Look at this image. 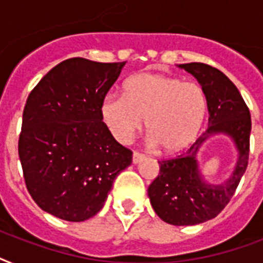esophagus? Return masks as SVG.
<instances>
[{
  "label": "esophagus",
  "instance_id": "34e87169",
  "mask_svg": "<svg viewBox=\"0 0 263 263\" xmlns=\"http://www.w3.org/2000/svg\"><path fill=\"white\" fill-rule=\"evenodd\" d=\"M143 158H144L143 154H140V153L138 152H134V154H132V162H134V164H139L140 161L143 160Z\"/></svg>",
  "mask_w": 263,
  "mask_h": 263
}]
</instances>
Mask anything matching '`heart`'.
Masks as SVG:
<instances>
[{"label": "heart", "instance_id": "b5f03b06", "mask_svg": "<svg viewBox=\"0 0 263 263\" xmlns=\"http://www.w3.org/2000/svg\"><path fill=\"white\" fill-rule=\"evenodd\" d=\"M208 115L206 92L198 83L144 72L123 84L121 95H106L103 124L120 143L129 142L144 120L146 135L165 154L187 148L199 135Z\"/></svg>", "mask_w": 263, "mask_h": 263}]
</instances>
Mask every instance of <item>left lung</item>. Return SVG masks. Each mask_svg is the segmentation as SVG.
I'll use <instances>...</instances> for the list:
<instances>
[{
  "instance_id": "obj_1",
  "label": "left lung",
  "mask_w": 263,
  "mask_h": 263,
  "mask_svg": "<svg viewBox=\"0 0 263 263\" xmlns=\"http://www.w3.org/2000/svg\"><path fill=\"white\" fill-rule=\"evenodd\" d=\"M177 67L191 73L206 92L209 127L184 154L158 161L160 173L147 194L162 221L172 225H196L218 216L236 191L249 164L251 116L236 86L217 68L202 63ZM218 133L233 139L238 157L231 175L214 184L200 173L197 154L204 142Z\"/></svg>"
}]
</instances>
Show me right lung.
I'll list each match as a JSON object with an SVG mask.
<instances>
[{
    "label": "right lung",
    "mask_w": 263,
    "mask_h": 263,
    "mask_svg": "<svg viewBox=\"0 0 263 263\" xmlns=\"http://www.w3.org/2000/svg\"><path fill=\"white\" fill-rule=\"evenodd\" d=\"M125 63L75 57L43 76L23 111L18 157L35 203L57 218L88 220L103 208L132 152L103 124L101 105Z\"/></svg>",
    "instance_id": "add662e5"
}]
</instances>
